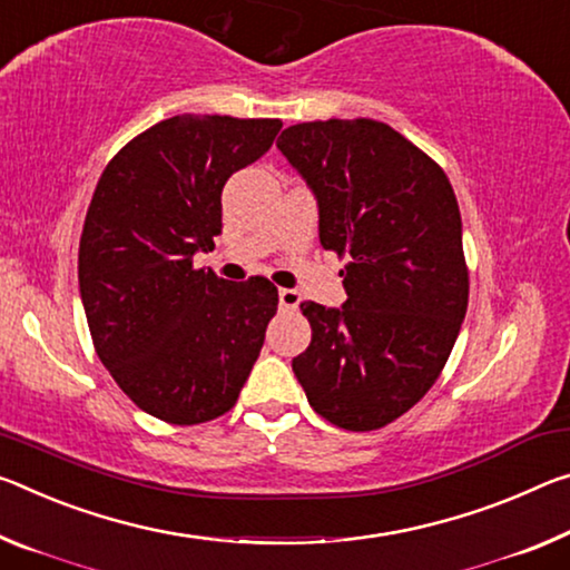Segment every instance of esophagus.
Masks as SVG:
<instances>
[{
  "mask_svg": "<svg viewBox=\"0 0 570 570\" xmlns=\"http://www.w3.org/2000/svg\"><path fill=\"white\" fill-rule=\"evenodd\" d=\"M302 302V294L296 292V288H278V304L284 306V309H296Z\"/></svg>",
  "mask_w": 570,
  "mask_h": 570,
  "instance_id": "esophagus-1",
  "label": "esophagus"
}]
</instances>
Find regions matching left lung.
Segmentation results:
<instances>
[{
	"label": "left lung",
	"instance_id": "obj_1",
	"mask_svg": "<svg viewBox=\"0 0 570 570\" xmlns=\"http://www.w3.org/2000/svg\"><path fill=\"white\" fill-rule=\"evenodd\" d=\"M276 147L314 193L322 248L347 258V302L302 304L312 342L294 375L334 426L381 429L429 393L462 330L456 195L444 169L383 121L296 124Z\"/></svg>",
	"mask_w": 570,
	"mask_h": 570
}]
</instances>
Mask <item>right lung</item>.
I'll use <instances>...</instances> for the list:
<instances>
[{
  "label": "right lung",
  "mask_w": 570,
  "mask_h": 570,
  "mask_svg": "<svg viewBox=\"0 0 570 570\" xmlns=\"http://www.w3.org/2000/svg\"><path fill=\"white\" fill-rule=\"evenodd\" d=\"M278 119L183 114L131 139L98 179L78 250L94 347L155 419L205 423L236 405L278 292L193 268L223 230V187L274 144Z\"/></svg>",
  "instance_id": "obj_1"
}]
</instances>
